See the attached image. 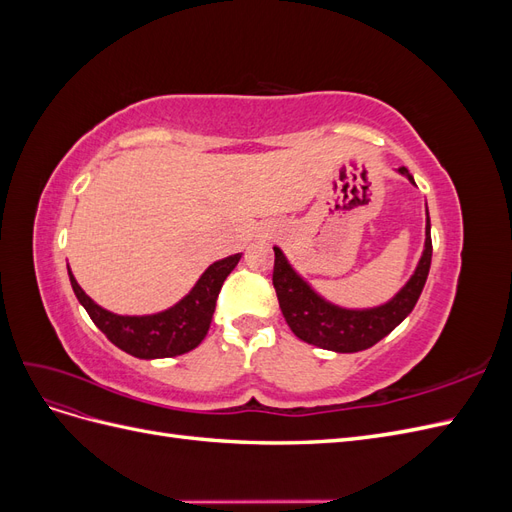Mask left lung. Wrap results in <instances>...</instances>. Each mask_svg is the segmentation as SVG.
Here are the masks:
<instances>
[{
    "label": "left lung",
    "instance_id": "8db88e82",
    "mask_svg": "<svg viewBox=\"0 0 512 512\" xmlns=\"http://www.w3.org/2000/svg\"><path fill=\"white\" fill-rule=\"evenodd\" d=\"M412 183L408 168H399ZM275 265H273V286L280 301L282 314L288 322L290 331L303 342L333 350V352H359L378 344L382 337L389 335L397 324L404 320L421 297L423 286L427 282L431 267V224L427 213L425 226V250L418 260L414 275L408 284L401 288L395 297L380 307L371 309H344L312 290L303 277L294 271L280 247H273Z\"/></svg>",
    "mask_w": 512,
    "mask_h": 512
}]
</instances>
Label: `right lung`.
Returning <instances> with one entry per match:
<instances>
[{
    "instance_id": "right-lung-1",
    "label": "right lung",
    "mask_w": 512,
    "mask_h": 512,
    "mask_svg": "<svg viewBox=\"0 0 512 512\" xmlns=\"http://www.w3.org/2000/svg\"><path fill=\"white\" fill-rule=\"evenodd\" d=\"M241 254L228 256L200 275L190 294L160 314L151 316H119L108 312L98 303L91 301L83 288L76 284L68 267L70 284L76 299L87 309L89 318L96 327L111 339V342L136 359H166L194 350L203 342L215 312V301L222 290V284L230 271L237 267Z\"/></svg>"
}]
</instances>
